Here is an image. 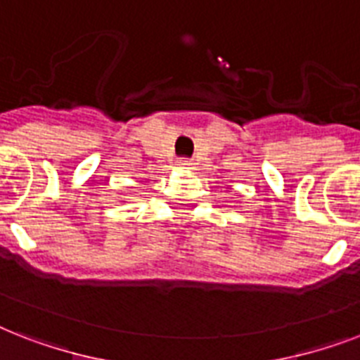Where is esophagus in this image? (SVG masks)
Returning a JSON list of instances; mask_svg holds the SVG:
<instances>
[{
    "label": "esophagus",
    "mask_w": 360,
    "mask_h": 360,
    "mask_svg": "<svg viewBox=\"0 0 360 360\" xmlns=\"http://www.w3.org/2000/svg\"><path fill=\"white\" fill-rule=\"evenodd\" d=\"M177 166L183 169H192L194 168V162H192V160H188V158H181L179 162H177Z\"/></svg>",
    "instance_id": "obj_1"
}]
</instances>
